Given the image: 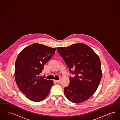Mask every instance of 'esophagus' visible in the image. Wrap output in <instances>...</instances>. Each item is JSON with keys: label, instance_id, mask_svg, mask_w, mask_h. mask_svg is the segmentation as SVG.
<instances>
[{"label": "esophagus", "instance_id": "1", "mask_svg": "<svg viewBox=\"0 0 120 120\" xmlns=\"http://www.w3.org/2000/svg\"><path fill=\"white\" fill-rule=\"evenodd\" d=\"M54 81L57 83H58L60 82V80H54Z\"/></svg>", "mask_w": 120, "mask_h": 120}]
</instances>
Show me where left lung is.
Here are the masks:
<instances>
[{
  "label": "left lung",
  "mask_w": 120,
  "mask_h": 120,
  "mask_svg": "<svg viewBox=\"0 0 120 120\" xmlns=\"http://www.w3.org/2000/svg\"><path fill=\"white\" fill-rule=\"evenodd\" d=\"M57 50L70 72L74 75L70 76L69 85L64 89L66 96L72 103L85 101L96 91L101 80L99 57L90 47L81 43L58 47Z\"/></svg>",
  "instance_id": "1"
}]
</instances>
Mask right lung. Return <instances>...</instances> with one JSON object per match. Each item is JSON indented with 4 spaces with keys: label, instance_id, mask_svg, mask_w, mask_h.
Masks as SVG:
<instances>
[{
    "label": "right lung",
    "instance_id": "1",
    "mask_svg": "<svg viewBox=\"0 0 120 120\" xmlns=\"http://www.w3.org/2000/svg\"><path fill=\"white\" fill-rule=\"evenodd\" d=\"M56 48L37 43L24 49L15 64V78L20 91L30 100L40 102L49 93L53 82L40 76L44 65L54 54Z\"/></svg>",
    "mask_w": 120,
    "mask_h": 120
}]
</instances>
